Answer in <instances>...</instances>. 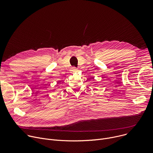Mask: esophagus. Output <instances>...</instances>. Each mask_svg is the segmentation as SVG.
<instances>
[{
	"label": "esophagus",
	"instance_id": "obj_1",
	"mask_svg": "<svg viewBox=\"0 0 153 153\" xmlns=\"http://www.w3.org/2000/svg\"><path fill=\"white\" fill-rule=\"evenodd\" d=\"M71 71L73 72H77V71H78V69L76 67H73L71 68Z\"/></svg>",
	"mask_w": 153,
	"mask_h": 153
}]
</instances>
